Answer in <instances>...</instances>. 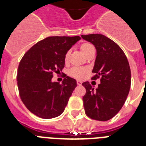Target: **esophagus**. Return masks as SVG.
<instances>
[{"label":"esophagus","instance_id":"esophagus-1","mask_svg":"<svg viewBox=\"0 0 146 146\" xmlns=\"http://www.w3.org/2000/svg\"><path fill=\"white\" fill-rule=\"evenodd\" d=\"M76 82H77L78 86H81V85H82V81H80V80H77Z\"/></svg>","mask_w":146,"mask_h":146}]
</instances>
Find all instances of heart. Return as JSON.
<instances>
[{
  "mask_svg": "<svg viewBox=\"0 0 146 146\" xmlns=\"http://www.w3.org/2000/svg\"><path fill=\"white\" fill-rule=\"evenodd\" d=\"M80 50L82 51V53L86 56L88 53L94 49V47L89 43H82L80 47ZM69 56H70V51L65 54L64 55V61L67 62L69 59ZM87 72V69L84 68V67H73L69 70V75L72 76V77L75 78V79H82L84 77V76L86 75V73Z\"/></svg>",
  "mask_w": 146,
  "mask_h": 146,
  "instance_id": "1",
  "label": "heart"
}]
</instances>
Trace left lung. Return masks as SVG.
I'll return each instance as SVG.
<instances>
[{
    "instance_id": "obj_1",
    "label": "left lung",
    "mask_w": 146,
    "mask_h": 146,
    "mask_svg": "<svg viewBox=\"0 0 146 146\" xmlns=\"http://www.w3.org/2000/svg\"><path fill=\"white\" fill-rule=\"evenodd\" d=\"M95 45L97 52L92 80L101 77V83L94 89L89 82L82 86L86 92L82 98L85 112L91 119L106 121L122 108L131 85L129 62L123 50L115 42L101 34L81 35Z\"/></svg>"
}]
</instances>
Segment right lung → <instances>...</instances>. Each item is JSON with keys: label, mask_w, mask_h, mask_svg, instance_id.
Here are the masks:
<instances>
[{"label": "right lung", "mask_w": 146, "mask_h": 146, "mask_svg": "<svg viewBox=\"0 0 146 146\" xmlns=\"http://www.w3.org/2000/svg\"><path fill=\"white\" fill-rule=\"evenodd\" d=\"M80 36H50L33 45L24 54L17 71V86L22 102L29 111L41 118L50 119L64 112L76 81L66 76L52 82L53 74L64 67V55Z\"/></svg>", "instance_id": "obj_1"}]
</instances>
